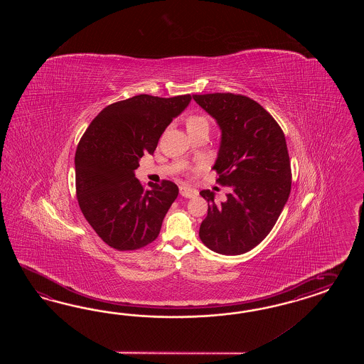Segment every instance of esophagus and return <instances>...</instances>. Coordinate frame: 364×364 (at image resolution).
Masks as SVG:
<instances>
[{
	"instance_id": "34e87169",
	"label": "esophagus",
	"mask_w": 364,
	"mask_h": 364,
	"mask_svg": "<svg viewBox=\"0 0 364 364\" xmlns=\"http://www.w3.org/2000/svg\"><path fill=\"white\" fill-rule=\"evenodd\" d=\"M180 195H181L183 198H196V196H198V191L189 187H180Z\"/></svg>"
}]
</instances>
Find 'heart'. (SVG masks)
Wrapping results in <instances>:
<instances>
[{"label":"heart","mask_w":364,"mask_h":364,"mask_svg":"<svg viewBox=\"0 0 364 364\" xmlns=\"http://www.w3.org/2000/svg\"><path fill=\"white\" fill-rule=\"evenodd\" d=\"M198 128H204V129H208L210 128V124L207 117L201 116V114H193V116H189L187 120V129H198Z\"/></svg>","instance_id":"obj_1"}]
</instances>
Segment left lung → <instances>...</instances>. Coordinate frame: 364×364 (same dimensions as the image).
I'll use <instances>...</instances> for the list:
<instances>
[{"mask_svg": "<svg viewBox=\"0 0 364 364\" xmlns=\"http://www.w3.org/2000/svg\"><path fill=\"white\" fill-rule=\"evenodd\" d=\"M193 100L220 127L221 141L213 169L230 188L227 200L215 203L210 189L208 215L198 236L213 252L251 251L274 228L291 192V163L286 137L267 110L247 96L193 95Z\"/></svg>", "mask_w": 364, "mask_h": 364, "instance_id": "1", "label": "left lung"}]
</instances>
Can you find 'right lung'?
Returning a JSON list of instances; mask_svg holds the SVG:
<instances>
[{"mask_svg": "<svg viewBox=\"0 0 364 364\" xmlns=\"http://www.w3.org/2000/svg\"><path fill=\"white\" fill-rule=\"evenodd\" d=\"M191 100V95L122 100L101 110L82 134L75 156L78 205L112 248L139 250L159 236L178 188L164 180L145 189L134 169L145 152L154 154L160 136Z\"/></svg>", "mask_w": 364, "mask_h": 364, "instance_id": "add662e5", "label": "right lung"}]
</instances>
